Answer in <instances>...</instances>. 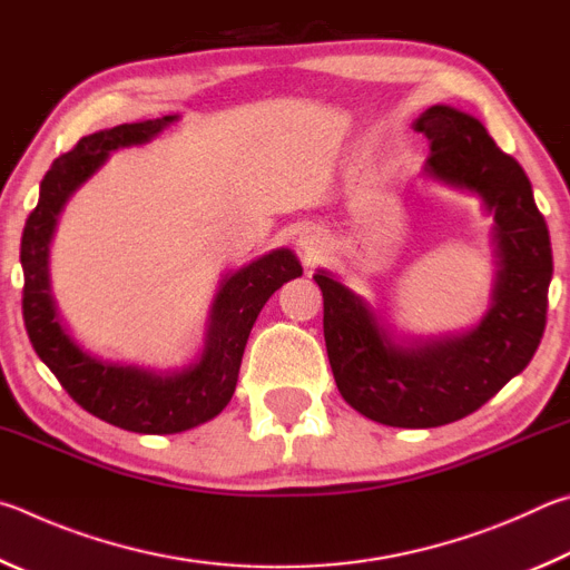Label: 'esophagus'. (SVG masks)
Listing matches in <instances>:
<instances>
[{
  "label": "esophagus",
  "mask_w": 570,
  "mask_h": 570,
  "mask_svg": "<svg viewBox=\"0 0 570 570\" xmlns=\"http://www.w3.org/2000/svg\"><path fill=\"white\" fill-rule=\"evenodd\" d=\"M301 249L305 253V257H315L317 253H321V239H317L315 235H303Z\"/></svg>",
  "instance_id": "1"
}]
</instances>
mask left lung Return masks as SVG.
<instances>
[{"label": "left lung", "mask_w": 570, "mask_h": 570, "mask_svg": "<svg viewBox=\"0 0 570 570\" xmlns=\"http://www.w3.org/2000/svg\"><path fill=\"white\" fill-rule=\"evenodd\" d=\"M431 142L425 175L475 193L493 215L498 273L481 325L395 343L371 307L317 269L323 333L337 391L357 413L393 428H438L471 415L531 363L541 345L553 275L551 237L531 179L475 117L435 105L415 119Z\"/></svg>", "instance_id": "left-lung-1"}]
</instances>
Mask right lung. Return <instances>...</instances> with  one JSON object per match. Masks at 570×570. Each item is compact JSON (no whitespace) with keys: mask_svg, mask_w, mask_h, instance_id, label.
<instances>
[{"mask_svg":"<svg viewBox=\"0 0 570 570\" xmlns=\"http://www.w3.org/2000/svg\"><path fill=\"white\" fill-rule=\"evenodd\" d=\"M175 119L177 115H167L102 129L82 137L69 153L57 157L39 185V203L27 217L19 247L24 269L22 315L37 355L87 413L147 435L183 433L223 411L235 393L239 363L259 311L277 287L303 275L297 257L285 247L227 275L209 313L205 351L197 363L183 371L157 373L149 367L105 363L85 353L67 335L49 291L47 269L57 217L69 195L105 165L109 153L149 142Z\"/></svg>","mask_w":570,"mask_h":570,"instance_id":"obj_1","label":"right lung"}]
</instances>
